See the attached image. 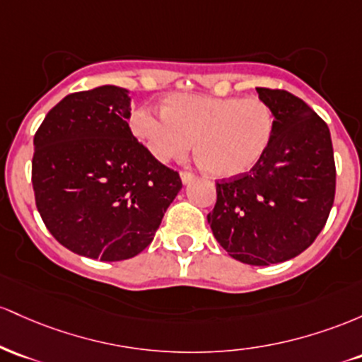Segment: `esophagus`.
Masks as SVG:
<instances>
[{"instance_id":"esophagus-1","label":"esophagus","mask_w":362,"mask_h":362,"mask_svg":"<svg viewBox=\"0 0 362 362\" xmlns=\"http://www.w3.org/2000/svg\"><path fill=\"white\" fill-rule=\"evenodd\" d=\"M180 176H181V181L185 182V185H188L189 181H193V173H189V170H181L180 173Z\"/></svg>"}]
</instances>
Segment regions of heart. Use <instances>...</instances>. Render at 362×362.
Returning <instances> with one entry per match:
<instances>
[{"instance_id":"b5f03b06","label":"heart","mask_w":362,"mask_h":362,"mask_svg":"<svg viewBox=\"0 0 362 362\" xmlns=\"http://www.w3.org/2000/svg\"><path fill=\"white\" fill-rule=\"evenodd\" d=\"M135 136L157 160L177 159L192 148L212 176L250 173L269 150L275 115L259 97L174 93L164 111L140 107L132 117Z\"/></svg>"}]
</instances>
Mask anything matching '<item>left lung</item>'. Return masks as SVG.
Listing matches in <instances>:
<instances>
[{
	"label": "left lung",
	"instance_id": "1",
	"mask_svg": "<svg viewBox=\"0 0 362 362\" xmlns=\"http://www.w3.org/2000/svg\"><path fill=\"white\" fill-rule=\"evenodd\" d=\"M275 115V133L250 173L217 181L206 215L221 246L265 267L298 257L322 233L335 198V160L327 123L299 97L257 88Z\"/></svg>",
	"mask_w": 362,
	"mask_h": 362
}]
</instances>
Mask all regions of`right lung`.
I'll list each match as a JSON object with an SVG mask.
<instances>
[{"label": "right lung", "mask_w": 362, "mask_h": 362, "mask_svg": "<svg viewBox=\"0 0 362 362\" xmlns=\"http://www.w3.org/2000/svg\"><path fill=\"white\" fill-rule=\"evenodd\" d=\"M127 88L64 97L34 136L35 205L59 245L121 262L152 243L182 182L133 136Z\"/></svg>", "instance_id": "1"}]
</instances>
